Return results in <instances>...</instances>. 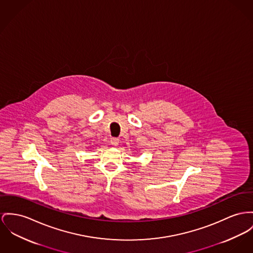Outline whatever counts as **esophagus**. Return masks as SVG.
Returning a JSON list of instances; mask_svg holds the SVG:
<instances>
[{
  "mask_svg": "<svg viewBox=\"0 0 253 253\" xmlns=\"http://www.w3.org/2000/svg\"><path fill=\"white\" fill-rule=\"evenodd\" d=\"M110 144H111V145H112V146H114V147H116V146H118V145H119L118 138H116V137H112V138H110Z\"/></svg>",
  "mask_w": 253,
  "mask_h": 253,
  "instance_id": "34e87169",
  "label": "esophagus"
}]
</instances>
